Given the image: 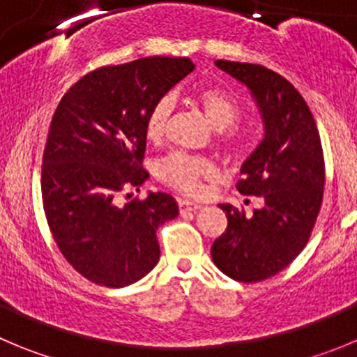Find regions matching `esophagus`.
I'll list each match as a JSON object with an SVG mask.
<instances>
[{
  "mask_svg": "<svg viewBox=\"0 0 357 357\" xmlns=\"http://www.w3.org/2000/svg\"><path fill=\"white\" fill-rule=\"evenodd\" d=\"M197 209H201V204H197V202L179 201V213L181 215H185V213H195Z\"/></svg>",
  "mask_w": 357,
  "mask_h": 357,
  "instance_id": "obj_1",
  "label": "esophagus"
}]
</instances>
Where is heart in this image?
<instances>
[{
	"mask_svg": "<svg viewBox=\"0 0 357 357\" xmlns=\"http://www.w3.org/2000/svg\"><path fill=\"white\" fill-rule=\"evenodd\" d=\"M195 102L204 111L206 118L218 132L232 128L241 119L243 107L239 100L224 89H202L195 96ZM172 112H174V100L172 96H162L153 103L146 118V137L153 142H158L165 137L169 125H171ZM231 151H243L245 149V137L239 133H231L224 141ZM156 174L163 183L172 188L179 190L183 194L197 195L202 188L204 179H211L216 176V167L213 162L199 156H190L185 153H172L165 156L156 167Z\"/></svg>",
	"mask_w": 357,
	"mask_h": 357,
	"instance_id": "1",
	"label": "heart"
}]
</instances>
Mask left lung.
Listing matches in <instances>:
<instances>
[{"mask_svg": "<svg viewBox=\"0 0 357 357\" xmlns=\"http://www.w3.org/2000/svg\"><path fill=\"white\" fill-rule=\"evenodd\" d=\"M215 65L250 89L264 123V139L241 165L245 179L238 183L262 208L246 215L220 204L227 229L211 246L220 271L252 284L287 268L308 243L324 195V155L314 116L287 79L252 63Z\"/></svg>", "mask_w": 357, "mask_h": 357, "instance_id": "8db88e82", "label": "left lung"}]
</instances>
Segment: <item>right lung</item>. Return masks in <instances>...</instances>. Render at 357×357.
I'll return each mask as SVG.
<instances>
[{
    "mask_svg": "<svg viewBox=\"0 0 357 357\" xmlns=\"http://www.w3.org/2000/svg\"><path fill=\"white\" fill-rule=\"evenodd\" d=\"M194 68L192 59L163 56L102 66L75 82L52 116L43 211L66 261L95 284L126 287L158 262L156 229L178 216L176 201L163 192L126 204L116 197L149 178L142 169L149 109Z\"/></svg>",
    "mask_w": 357,
    "mask_h": 357,
    "instance_id": "obj_1",
    "label": "right lung"
}]
</instances>
